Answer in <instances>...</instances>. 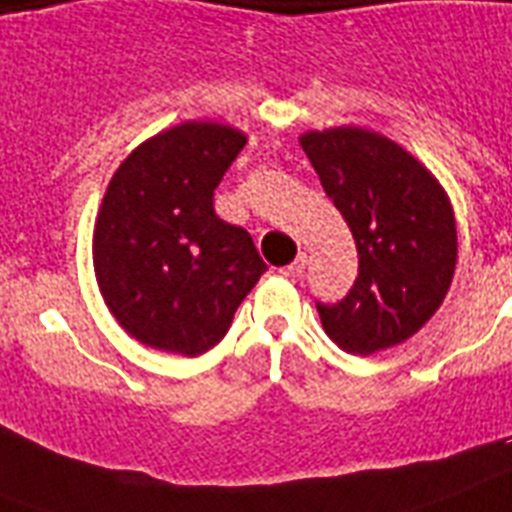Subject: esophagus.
<instances>
[{"label":"esophagus","mask_w":512,"mask_h":512,"mask_svg":"<svg viewBox=\"0 0 512 512\" xmlns=\"http://www.w3.org/2000/svg\"><path fill=\"white\" fill-rule=\"evenodd\" d=\"M305 265H307V255H299L292 265L281 268V273H284V276H289V278H299L302 273H305Z\"/></svg>","instance_id":"34e87169"}]
</instances>
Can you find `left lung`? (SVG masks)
Returning a JSON list of instances; mask_svg holds the SVG:
<instances>
[{"label": "left lung", "instance_id": "left-lung-1", "mask_svg": "<svg viewBox=\"0 0 512 512\" xmlns=\"http://www.w3.org/2000/svg\"><path fill=\"white\" fill-rule=\"evenodd\" d=\"M299 144L357 247L347 297L315 305L323 331L352 355L402 344L452 284L458 228L450 199L410 152L365 128L307 131Z\"/></svg>", "mask_w": 512, "mask_h": 512}]
</instances>
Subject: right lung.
<instances>
[{"mask_svg":"<svg viewBox=\"0 0 512 512\" xmlns=\"http://www.w3.org/2000/svg\"><path fill=\"white\" fill-rule=\"evenodd\" d=\"M247 136L189 120L136 147L115 170L94 226V273L136 342L197 357L226 336L265 263L213 197Z\"/></svg>","mask_w":512,"mask_h":512,"instance_id":"obj_1","label":"right lung"}]
</instances>
